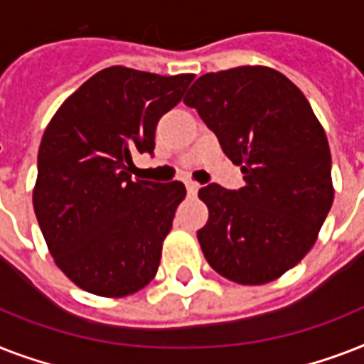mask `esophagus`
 <instances>
[{
	"label": "esophagus",
	"instance_id": "1",
	"mask_svg": "<svg viewBox=\"0 0 364 364\" xmlns=\"http://www.w3.org/2000/svg\"><path fill=\"white\" fill-rule=\"evenodd\" d=\"M185 185H187V193L191 194V196H194V194L198 193V188H200V185H198V183H194V181H187V183H185Z\"/></svg>",
	"mask_w": 364,
	"mask_h": 364
}]
</instances>
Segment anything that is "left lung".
Returning a JSON list of instances; mask_svg holds the SVG:
<instances>
[{
  "mask_svg": "<svg viewBox=\"0 0 364 364\" xmlns=\"http://www.w3.org/2000/svg\"><path fill=\"white\" fill-rule=\"evenodd\" d=\"M183 104L198 111L245 181L238 191L217 183L198 191L210 210L196 234L205 260L242 285L274 282L314 247L333 205L321 122L300 88L266 65L205 73Z\"/></svg>",
  "mask_w": 364,
  "mask_h": 364,
  "instance_id": "left-lung-1",
  "label": "left lung"
}]
</instances>
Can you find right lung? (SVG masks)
<instances>
[{"instance_id":"add662e5","label":"right lung","mask_w":364,"mask_h":364,"mask_svg":"<svg viewBox=\"0 0 364 364\" xmlns=\"http://www.w3.org/2000/svg\"><path fill=\"white\" fill-rule=\"evenodd\" d=\"M193 79L105 68L48 122L33 210L56 266L82 291L119 299L156 276L187 191L179 181H132V159L153 153L160 117L181 102Z\"/></svg>"}]
</instances>
